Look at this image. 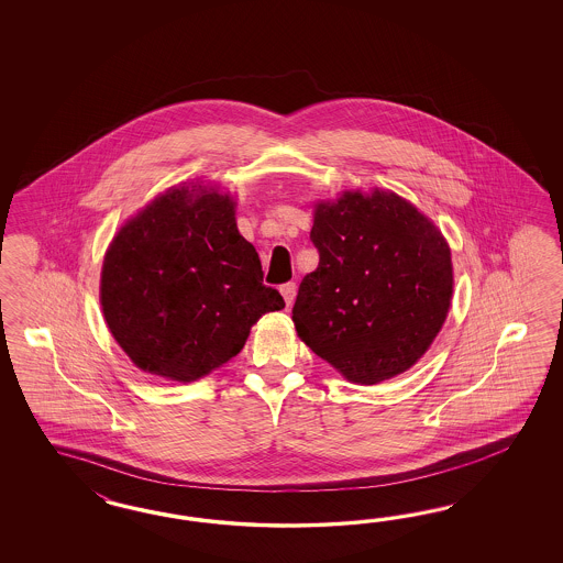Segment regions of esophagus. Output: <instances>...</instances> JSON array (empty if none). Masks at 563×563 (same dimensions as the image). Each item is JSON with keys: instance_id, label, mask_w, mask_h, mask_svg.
I'll return each instance as SVG.
<instances>
[{"instance_id": "esophagus-1", "label": "esophagus", "mask_w": 563, "mask_h": 563, "mask_svg": "<svg viewBox=\"0 0 563 563\" xmlns=\"http://www.w3.org/2000/svg\"><path fill=\"white\" fill-rule=\"evenodd\" d=\"M280 292H283V297H285V303L290 306V303L295 301V295H297V285H295V283H285V285L280 287Z\"/></svg>"}]
</instances>
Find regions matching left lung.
<instances>
[{
  "mask_svg": "<svg viewBox=\"0 0 563 563\" xmlns=\"http://www.w3.org/2000/svg\"><path fill=\"white\" fill-rule=\"evenodd\" d=\"M292 322L346 379L372 386L407 372L440 332L452 299L450 247L438 227L393 191H344L318 205Z\"/></svg>",
  "mask_w": 563,
  "mask_h": 563,
  "instance_id": "8db88e82",
  "label": "left lung"
}]
</instances>
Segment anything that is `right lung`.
Wrapping results in <instances>:
<instances>
[{
    "instance_id": "1",
    "label": "right lung",
    "mask_w": 563,
    "mask_h": 563,
    "mask_svg": "<svg viewBox=\"0 0 563 563\" xmlns=\"http://www.w3.org/2000/svg\"><path fill=\"white\" fill-rule=\"evenodd\" d=\"M169 189L113 239L102 313L128 357L148 374L194 382L235 357L250 328L285 301L262 283L256 247L214 189Z\"/></svg>"
}]
</instances>
